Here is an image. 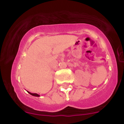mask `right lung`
<instances>
[{
	"instance_id": "right-lung-1",
	"label": "right lung",
	"mask_w": 124,
	"mask_h": 124,
	"mask_svg": "<svg viewBox=\"0 0 124 124\" xmlns=\"http://www.w3.org/2000/svg\"><path fill=\"white\" fill-rule=\"evenodd\" d=\"M27 92L28 93L30 94L31 95H32V96H35V97H39V96H40L39 94H37V93H30V92H28V91H27Z\"/></svg>"
}]
</instances>
